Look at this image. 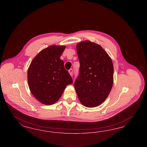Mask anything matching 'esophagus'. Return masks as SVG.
<instances>
[{
  "label": "esophagus",
  "mask_w": 147,
  "mask_h": 147,
  "mask_svg": "<svg viewBox=\"0 0 147 147\" xmlns=\"http://www.w3.org/2000/svg\"><path fill=\"white\" fill-rule=\"evenodd\" d=\"M69 74H70V75L72 76H73V70L72 69H70L69 71Z\"/></svg>",
  "instance_id": "obj_1"
}]
</instances>
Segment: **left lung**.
I'll list each match as a JSON object with an SVG mask.
<instances>
[{
    "label": "left lung",
    "instance_id": "8db88e82",
    "mask_svg": "<svg viewBox=\"0 0 147 147\" xmlns=\"http://www.w3.org/2000/svg\"><path fill=\"white\" fill-rule=\"evenodd\" d=\"M76 51L80 68L74 82L76 92L85 107H96L106 99L111 90L113 62L101 46L90 41L79 43Z\"/></svg>",
    "mask_w": 147,
    "mask_h": 147
}]
</instances>
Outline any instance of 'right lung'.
Wrapping results in <instances>:
<instances>
[{
    "instance_id": "right-lung-1",
    "label": "right lung",
    "mask_w": 147,
    "mask_h": 147,
    "mask_svg": "<svg viewBox=\"0 0 147 147\" xmlns=\"http://www.w3.org/2000/svg\"><path fill=\"white\" fill-rule=\"evenodd\" d=\"M65 46L52 45L42 50L33 59L27 72L29 88L40 102L50 105L61 97L71 76L60 59Z\"/></svg>"
}]
</instances>
